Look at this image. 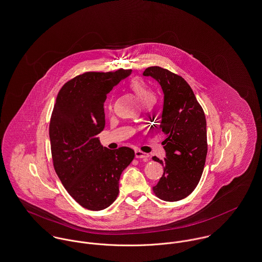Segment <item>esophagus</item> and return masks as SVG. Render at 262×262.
Masks as SVG:
<instances>
[{"label": "esophagus", "instance_id": "34e87169", "mask_svg": "<svg viewBox=\"0 0 262 262\" xmlns=\"http://www.w3.org/2000/svg\"><path fill=\"white\" fill-rule=\"evenodd\" d=\"M135 154H136V158H138V159H143L144 161H146L148 159V155L145 154L144 151H142L141 149H137L135 151Z\"/></svg>", "mask_w": 262, "mask_h": 262}]
</instances>
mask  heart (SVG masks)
Masks as SVG:
<instances>
[{"instance_id":"obj_1","label":"heart","mask_w":262,"mask_h":262,"mask_svg":"<svg viewBox=\"0 0 262 262\" xmlns=\"http://www.w3.org/2000/svg\"><path fill=\"white\" fill-rule=\"evenodd\" d=\"M129 88L133 89V91L137 94V96L141 100H154V94L150 91V89L147 88L145 81L141 78L137 77L130 80Z\"/></svg>"}]
</instances>
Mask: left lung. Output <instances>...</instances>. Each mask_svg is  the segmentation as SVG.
<instances>
[{
    "mask_svg": "<svg viewBox=\"0 0 262 262\" xmlns=\"http://www.w3.org/2000/svg\"><path fill=\"white\" fill-rule=\"evenodd\" d=\"M144 75L159 82L164 92L160 130L166 135L162 143L166 159L152 157L164 167L152 192L161 200L179 201L195 190L203 173L208 151L205 114L182 76L159 66L147 67Z\"/></svg>",
    "mask_w": 262,
    "mask_h": 262,
    "instance_id": "8db88e82",
    "label": "left lung"
}]
</instances>
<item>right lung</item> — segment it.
<instances>
[{"label": "right lung", "mask_w": 262, "mask_h": 262, "mask_svg": "<svg viewBox=\"0 0 262 262\" xmlns=\"http://www.w3.org/2000/svg\"><path fill=\"white\" fill-rule=\"evenodd\" d=\"M130 72L77 75L59 90L53 107L49 137L54 170L68 194L89 210L115 202L120 174L135 158L133 148L108 149L97 138L105 125L106 95Z\"/></svg>", "instance_id": "right-lung-1"}]
</instances>
